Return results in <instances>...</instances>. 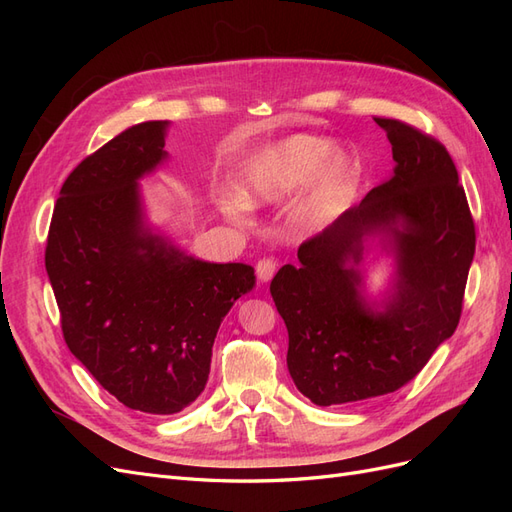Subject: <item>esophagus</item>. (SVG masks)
I'll return each instance as SVG.
<instances>
[{"label": "esophagus", "instance_id": "obj_1", "mask_svg": "<svg viewBox=\"0 0 512 512\" xmlns=\"http://www.w3.org/2000/svg\"><path fill=\"white\" fill-rule=\"evenodd\" d=\"M277 271V260L273 256H267V258H260L258 265H256V273L262 282H269L271 277L275 275Z\"/></svg>", "mask_w": 512, "mask_h": 512}]
</instances>
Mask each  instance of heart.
I'll return each mask as SVG.
<instances>
[{"label": "heart", "mask_w": 512, "mask_h": 512, "mask_svg": "<svg viewBox=\"0 0 512 512\" xmlns=\"http://www.w3.org/2000/svg\"><path fill=\"white\" fill-rule=\"evenodd\" d=\"M305 183L299 218L307 226H324L346 209L356 185V168L342 151H331L324 138L294 134L260 149L245 164L237 190L245 205H269L280 203Z\"/></svg>", "instance_id": "b5f03b06"}]
</instances>
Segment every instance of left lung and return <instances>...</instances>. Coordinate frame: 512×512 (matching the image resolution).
Returning <instances> with one entry per match:
<instances>
[{"label": "left lung", "mask_w": 512, "mask_h": 512, "mask_svg": "<svg viewBox=\"0 0 512 512\" xmlns=\"http://www.w3.org/2000/svg\"><path fill=\"white\" fill-rule=\"evenodd\" d=\"M393 145L395 173L299 247L271 297L288 329V371L316 406L395 393L457 329L476 230L451 153L406 121L374 117ZM389 231L398 292L384 313L364 307L347 267L362 239Z\"/></svg>", "instance_id": "1"}]
</instances>
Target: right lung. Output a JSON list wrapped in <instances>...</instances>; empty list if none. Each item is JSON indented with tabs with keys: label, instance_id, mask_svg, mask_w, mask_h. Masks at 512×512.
I'll use <instances>...</instances> for the list:
<instances>
[{
	"label": "right lung",
	"instance_id": "1",
	"mask_svg": "<svg viewBox=\"0 0 512 512\" xmlns=\"http://www.w3.org/2000/svg\"><path fill=\"white\" fill-rule=\"evenodd\" d=\"M168 121L111 138L61 185L44 265L61 333L126 408L175 414L203 393L220 322L254 269L185 256L141 222L138 183L164 153Z\"/></svg>",
	"mask_w": 512,
	"mask_h": 512
}]
</instances>
